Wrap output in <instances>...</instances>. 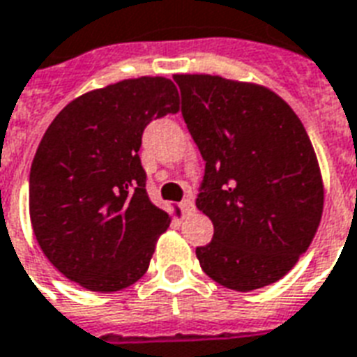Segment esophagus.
<instances>
[{
    "mask_svg": "<svg viewBox=\"0 0 357 357\" xmlns=\"http://www.w3.org/2000/svg\"><path fill=\"white\" fill-rule=\"evenodd\" d=\"M179 209H181V213L183 215H190L192 211H195V204H192V200H190V198H185V200H181V202H179Z\"/></svg>",
    "mask_w": 357,
    "mask_h": 357,
    "instance_id": "obj_1",
    "label": "esophagus"
}]
</instances>
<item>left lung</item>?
<instances>
[{
    "instance_id": "8db88e82",
    "label": "left lung",
    "mask_w": 357,
    "mask_h": 357,
    "mask_svg": "<svg viewBox=\"0 0 357 357\" xmlns=\"http://www.w3.org/2000/svg\"><path fill=\"white\" fill-rule=\"evenodd\" d=\"M181 116L206 160L197 208L213 239L197 247L204 273L238 292L279 281L309 249L324 187L307 130L257 84L176 75Z\"/></svg>"
}]
</instances>
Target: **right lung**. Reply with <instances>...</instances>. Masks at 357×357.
<instances>
[{"mask_svg":"<svg viewBox=\"0 0 357 357\" xmlns=\"http://www.w3.org/2000/svg\"><path fill=\"white\" fill-rule=\"evenodd\" d=\"M178 108L174 82L142 76L82 95L46 129L29 172V217L67 279L118 292L148 271L170 217L149 200L138 149L144 129Z\"/></svg>","mask_w":357,"mask_h":357,"instance_id":"right-lung-1","label":"right lung"}]
</instances>
